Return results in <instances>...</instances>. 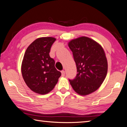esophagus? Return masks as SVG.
I'll return each mask as SVG.
<instances>
[{
    "label": "esophagus",
    "mask_w": 127,
    "mask_h": 127,
    "mask_svg": "<svg viewBox=\"0 0 127 127\" xmlns=\"http://www.w3.org/2000/svg\"><path fill=\"white\" fill-rule=\"evenodd\" d=\"M61 73H62V77H64V76H65V71H64V70H62Z\"/></svg>",
    "instance_id": "esophagus-1"
}]
</instances>
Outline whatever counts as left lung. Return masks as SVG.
Here are the masks:
<instances>
[{
    "instance_id": "8db88e82",
    "label": "left lung",
    "mask_w": 127,
    "mask_h": 127,
    "mask_svg": "<svg viewBox=\"0 0 127 127\" xmlns=\"http://www.w3.org/2000/svg\"><path fill=\"white\" fill-rule=\"evenodd\" d=\"M77 74L70 84L77 94L86 96L96 91L104 82L107 72V61L102 47L86 36L70 40Z\"/></svg>"
}]
</instances>
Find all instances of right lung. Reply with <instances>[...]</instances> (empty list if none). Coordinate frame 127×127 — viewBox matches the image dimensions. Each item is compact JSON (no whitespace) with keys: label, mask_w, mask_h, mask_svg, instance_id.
<instances>
[{"label":"right lung","mask_w":127,"mask_h":127,"mask_svg":"<svg viewBox=\"0 0 127 127\" xmlns=\"http://www.w3.org/2000/svg\"><path fill=\"white\" fill-rule=\"evenodd\" d=\"M56 38H38L28 46L21 65L26 84L32 91L41 95L48 94L54 88L61 73L55 67V61L49 55Z\"/></svg>","instance_id":"right-lung-1"}]
</instances>
